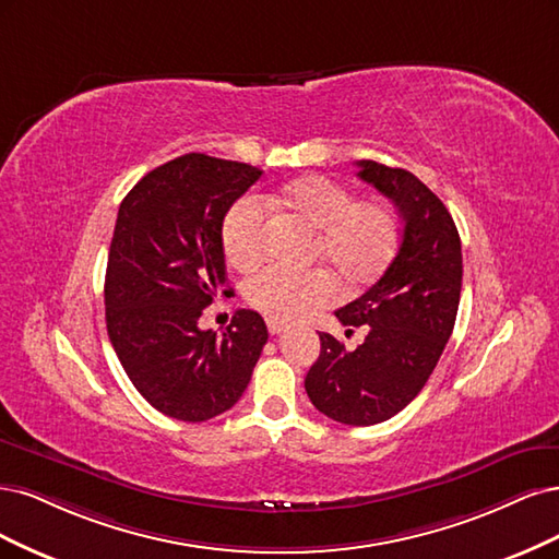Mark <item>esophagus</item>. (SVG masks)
<instances>
[{
    "instance_id": "1",
    "label": "esophagus",
    "mask_w": 559,
    "mask_h": 559,
    "mask_svg": "<svg viewBox=\"0 0 559 559\" xmlns=\"http://www.w3.org/2000/svg\"><path fill=\"white\" fill-rule=\"evenodd\" d=\"M266 330H269V334L278 336L281 332H285V325H283V322H278V320H266Z\"/></svg>"
}]
</instances>
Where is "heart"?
Instances as JSON below:
<instances>
[{"instance_id": "1", "label": "heart", "mask_w": 559, "mask_h": 559, "mask_svg": "<svg viewBox=\"0 0 559 559\" xmlns=\"http://www.w3.org/2000/svg\"><path fill=\"white\" fill-rule=\"evenodd\" d=\"M274 202L318 229L311 258L325 262L350 290L369 285L390 264L400 221L383 200H355V192L325 176L297 178ZM269 215L258 194H246L223 221V253L234 269L255 266L264 253ZM336 285L318 269L290 272L264 266L243 281V299L272 320L304 318L334 299Z\"/></svg>"}]
</instances>
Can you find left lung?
Returning <instances> with one entry per match:
<instances>
[{"label": "left lung", "instance_id": "left-lung-1", "mask_svg": "<svg viewBox=\"0 0 559 559\" xmlns=\"http://www.w3.org/2000/svg\"><path fill=\"white\" fill-rule=\"evenodd\" d=\"M357 167L362 181L397 204L402 241L383 276L334 311L341 325L367 330L362 344L348 350L320 332V357L304 388L328 418L367 427L397 416L435 371L457 318L462 243L453 215L420 178L373 159Z\"/></svg>", "mask_w": 559, "mask_h": 559}]
</instances>
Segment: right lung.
Here are the masks:
<instances>
[{"label": "right lung", "mask_w": 559, "mask_h": 559, "mask_svg": "<svg viewBox=\"0 0 559 559\" xmlns=\"http://www.w3.org/2000/svg\"><path fill=\"white\" fill-rule=\"evenodd\" d=\"M258 167L188 153L148 171L120 209L106 264V330L132 385L153 408L204 423L241 400L266 344L258 311L218 334L200 318L227 281L223 221Z\"/></svg>", "instance_id": "obj_1"}]
</instances>
